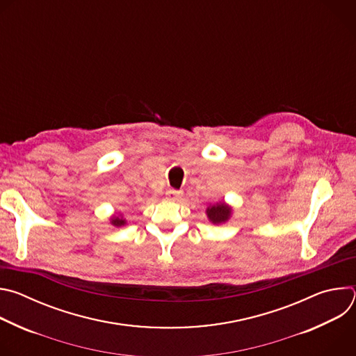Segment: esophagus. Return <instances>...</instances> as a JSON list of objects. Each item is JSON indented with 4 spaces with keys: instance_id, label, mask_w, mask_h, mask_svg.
Masks as SVG:
<instances>
[{
    "instance_id": "obj_1",
    "label": "esophagus",
    "mask_w": 356,
    "mask_h": 356,
    "mask_svg": "<svg viewBox=\"0 0 356 356\" xmlns=\"http://www.w3.org/2000/svg\"><path fill=\"white\" fill-rule=\"evenodd\" d=\"M166 195H168V200L176 201V200L181 198L183 191H180V190H175V188H170V190H168V191H166Z\"/></svg>"
}]
</instances>
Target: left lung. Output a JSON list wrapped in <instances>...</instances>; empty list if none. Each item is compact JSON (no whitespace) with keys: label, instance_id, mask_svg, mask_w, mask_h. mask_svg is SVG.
Returning a JSON list of instances; mask_svg holds the SVG:
<instances>
[{"label":"left lung","instance_id":"8db88e82","mask_svg":"<svg viewBox=\"0 0 356 356\" xmlns=\"http://www.w3.org/2000/svg\"><path fill=\"white\" fill-rule=\"evenodd\" d=\"M207 217L213 224H222L227 222L232 214V209L225 204V202H217V204L207 207Z\"/></svg>","mask_w":356,"mask_h":356}]
</instances>
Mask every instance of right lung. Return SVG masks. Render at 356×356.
<instances>
[{
	"label": "right lung",
	"mask_w": 356,
	"mask_h": 356,
	"mask_svg": "<svg viewBox=\"0 0 356 356\" xmlns=\"http://www.w3.org/2000/svg\"><path fill=\"white\" fill-rule=\"evenodd\" d=\"M110 222H111L114 227H122V225H125V224H127V221L124 220V217H122L121 214H120V216H114V217H111Z\"/></svg>",
	"instance_id": "right-lung-1"
}]
</instances>
